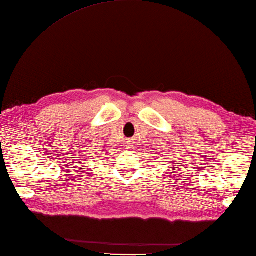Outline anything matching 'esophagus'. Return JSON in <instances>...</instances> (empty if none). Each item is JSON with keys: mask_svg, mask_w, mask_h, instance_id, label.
<instances>
[{"mask_svg": "<svg viewBox=\"0 0 256 256\" xmlns=\"http://www.w3.org/2000/svg\"><path fill=\"white\" fill-rule=\"evenodd\" d=\"M129 148H130V147H129Z\"/></svg>", "mask_w": 256, "mask_h": 256, "instance_id": "esophagus-1", "label": "esophagus"}]
</instances>
